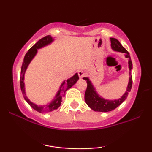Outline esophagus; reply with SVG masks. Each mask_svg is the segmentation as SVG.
<instances>
[{
	"label": "esophagus",
	"instance_id": "1",
	"mask_svg": "<svg viewBox=\"0 0 152 152\" xmlns=\"http://www.w3.org/2000/svg\"><path fill=\"white\" fill-rule=\"evenodd\" d=\"M78 76H79V78H82L83 77V76H85V73H84V71H82V70L78 71Z\"/></svg>",
	"mask_w": 152,
	"mask_h": 152
}]
</instances>
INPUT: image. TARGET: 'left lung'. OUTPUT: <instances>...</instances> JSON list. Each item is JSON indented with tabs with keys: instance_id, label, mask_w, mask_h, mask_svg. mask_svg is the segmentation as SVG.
Segmentation results:
<instances>
[{
	"instance_id": "1",
	"label": "left lung",
	"mask_w": 152,
	"mask_h": 152,
	"mask_svg": "<svg viewBox=\"0 0 152 152\" xmlns=\"http://www.w3.org/2000/svg\"><path fill=\"white\" fill-rule=\"evenodd\" d=\"M111 40V46L114 51L121 52L124 53L125 57L129 58V78L128 86L126 87V91L121 96V98L114 100H109L101 96L97 93L95 87L91 83L88 77H83V79L86 80L87 83V88L85 93V102L92 110L99 112H108L117 108L120 104H122L128 96L129 92L131 91L132 86V62L131 60L129 52L122 46L118 40L114 38H110Z\"/></svg>"
}]
</instances>
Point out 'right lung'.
Listing matches in <instances>:
<instances>
[{"instance_id":"1","label":"right lung","mask_w":152,"mask_h":152,"mask_svg":"<svg viewBox=\"0 0 152 152\" xmlns=\"http://www.w3.org/2000/svg\"><path fill=\"white\" fill-rule=\"evenodd\" d=\"M54 38L51 37L50 36H45L44 38H41V40L38 41L34 46H33L31 48L28 50L24 57L23 61L21 71H20V88H21V91L23 96L25 100L27 102L28 104L30 105L33 109L36 110V111H38L40 113H48L51 112V111H54V110L57 109L59 106H61L62 102V99L64 96V93L66 92V90L72 87L75 83L77 82V81L79 79L78 74H75L72 77L67 80H64L61 84L60 87H59V90L57 91L56 94L55 95L54 98L51 102L48 103L46 105H37L35 103H33L29 100L28 98L27 97L26 94V88H25V83H24V76H25L26 71L27 70V68L28 66L31 61L34 59V58L36 56L37 54L38 49L43 48V47L48 46L53 42Z\"/></svg>"}]
</instances>
